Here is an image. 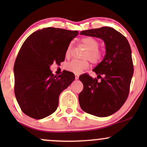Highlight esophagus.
<instances>
[{"label":"esophagus","mask_w":147,"mask_h":147,"mask_svg":"<svg viewBox=\"0 0 147 147\" xmlns=\"http://www.w3.org/2000/svg\"><path fill=\"white\" fill-rule=\"evenodd\" d=\"M79 79V75H77V74H75V79Z\"/></svg>","instance_id":"1"}]
</instances>
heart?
I'll return each mask as SVG.
<instances>
[{
    "mask_svg": "<svg viewBox=\"0 0 147 147\" xmlns=\"http://www.w3.org/2000/svg\"><path fill=\"white\" fill-rule=\"evenodd\" d=\"M81 43L87 49L83 55V60L74 59L65 65L64 68L75 74H80L89 67V59L92 63L97 64L101 62L104 57V51L99 48L98 39L92 36H85L81 39ZM72 52V43H69L65 51V58H69Z\"/></svg>",
    "mask_w": 147,
    "mask_h": 147,
    "instance_id": "obj_1",
    "label": "heart"
}]
</instances>
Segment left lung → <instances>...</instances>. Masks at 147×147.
Here are the masks:
<instances>
[{
	"label": "left lung",
	"mask_w": 147,
	"mask_h": 147,
	"mask_svg": "<svg viewBox=\"0 0 147 147\" xmlns=\"http://www.w3.org/2000/svg\"><path fill=\"white\" fill-rule=\"evenodd\" d=\"M80 34L104 40L106 53L93 70L100 81L86 73L79 77L84 85L79 95V104L87 113L107 117L119 110L129 96L134 70L131 47L124 35L110 27L84 30Z\"/></svg>",
	"instance_id": "left-lung-1"
}]
</instances>
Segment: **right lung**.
<instances>
[{
	"label": "right lung",
	"instance_id": "right-lung-1",
	"mask_svg": "<svg viewBox=\"0 0 147 147\" xmlns=\"http://www.w3.org/2000/svg\"><path fill=\"white\" fill-rule=\"evenodd\" d=\"M77 31L47 28L27 38L14 63V93L21 111L29 117L43 119L53 113L61 92L72 83L75 75L63 71L55 76L50 65L65 59V51Z\"/></svg>",
	"mask_w": 147,
	"mask_h": 147
}]
</instances>
